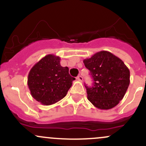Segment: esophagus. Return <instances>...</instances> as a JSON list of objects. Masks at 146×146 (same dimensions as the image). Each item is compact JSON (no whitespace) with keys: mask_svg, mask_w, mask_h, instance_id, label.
I'll list each match as a JSON object with an SVG mask.
<instances>
[{"mask_svg":"<svg viewBox=\"0 0 146 146\" xmlns=\"http://www.w3.org/2000/svg\"><path fill=\"white\" fill-rule=\"evenodd\" d=\"M76 79L78 80V81H83V77L81 76H78L77 77H76Z\"/></svg>","mask_w":146,"mask_h":146,"instance_id":"34e87169","label":"esophagus"}]
</instances>
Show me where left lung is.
<instances>
[{"mask_svg":"<svg viewBox=\"0 0 146 146\" xmlns=\"http://www.w3.org/2000/svg\"><path fill=\"white\" fill-rule=\"evenodd\" d=\"M94 83L86 86L88 100L96 108L108 110L115 107L126 93L130 72L123 61L109 51H101L84 60Z\"/></svg>","mask_w":146,"mask_h":146,"instance_id":"8db88e82","label":"left lung"}]
</instances>
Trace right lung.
Segmentation results:
<instances>
[{"label": "right lung", "instance_id": "right-lung-1", "mask_svg": "<svg viewBox=\"0 0 146 146\" xmlns=\"http://www.w3.org/2000/svg\"><path fill=\"white\" fill-rule=\"evenodd\" d=\"M60 58L48 54L30 70L28 86L32 97L42 104H54L66 96L75 78L67 67L60 65Z\"/></svg>", "mask_w": 146, "mask_h": 146}]
</instances>
